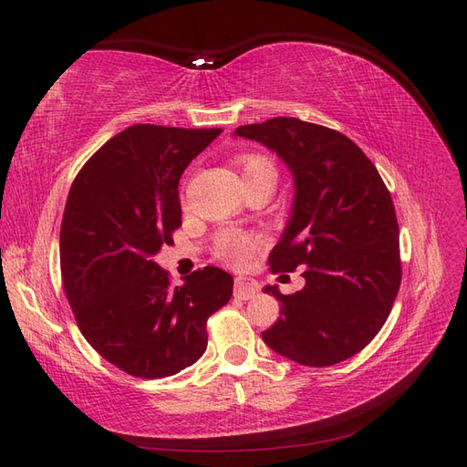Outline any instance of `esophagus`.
<instances>
[{"label": "esophagus", "instance_id": "esophagus-1", "mask_svg": "<svg viewBox=\"0 0 467 467\" xmlns=\"http://www.w3.org/2000/svg\"><path fill=\"white\" fill-rule=\"evenodd\" d=\"M257 294H259V286L255 285V282L247 280V278H235V285H234V296H235V298L251 300V298H255Z\"/></svg>", "mask_w": 467, "mask_h": 467}]
</instances>
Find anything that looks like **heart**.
Segmentation results:
<instances>
[{
  "label": "heart",
  "mask_w": 467,
  "mask_h": 467,
  "mask_svg": "<svg viewBox=\"0 0 467 467\" xmlns=\"http://www.w3.org/2000/svg\"><path fill=\"white\" fill-rule=\"evenodd\" d=\"M239 169H242L244 179L253 177V175H275L276 177V169L273 161L265 158L261 153H244L239 155L237 160ZM259 245V237L247 234V232H239V230H222L216 239H214V257L228 265L232 268L244 266L249 257L253 255V251Z\"/></svg>",
  "instance_id": "1"
}]
</instances>
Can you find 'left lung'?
<instances>
[{"mask_svg":"<svg viewBox=\"0 0 467 467\" xmlns=\"http://www.w3.org/2000/svg\"><path fill=\"white\" fill-rule=\"evenodd\" d=\"M294 173L288 228L268 255L271 273L304 268L306 286L280 294V317L263 331L278 355L323 368L355 357L391 312L401 285L400 225L376 165L345 134L300 119L239 126Z\"/></svg>","mask_w":467,"mask_h":467,"instance_id":"8db88e82","label":"left lung"}]
</instances>
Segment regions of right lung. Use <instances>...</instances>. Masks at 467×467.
Wrapping results in <instances>:
<instances>
[{
  "label": "right lung",
  "mask_w": 467,
  "mask_h": 467,
  "mask_svg": "<svg viewBox=\"0 0 467 467\" xmlns=\"http://www.w3.org/2000/svg\"><path fill=\"white\" fill-rule=\"evenodd\" d=\"M222 129L136 124L79 169L60 230L62 282L78 327L107 362L167 378L199 360L206 321L232 298L216 266L173 286L153 255L181 225L179 179Z\"/></svg>",
  "instance_id": "1"
}]
</instances>
